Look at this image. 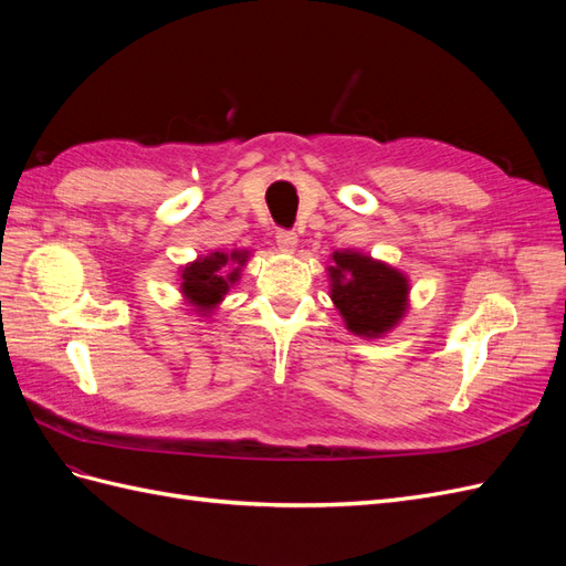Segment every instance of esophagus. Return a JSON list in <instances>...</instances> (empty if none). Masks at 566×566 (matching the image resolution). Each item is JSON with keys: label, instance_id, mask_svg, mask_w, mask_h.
I'll return each mask as SVG.
<instances>
[{"label": "esophagus", "instance_id": "1", "mask_svg": "<svg viewBox=\"0 0 566 566\" xmlns=\"http://www.w3.org/2000/svg\"><path fill=\"white\" fill-rule=\"evenodd\" d=\"M276 243H279V248L283 250V252H295L297 250V243H300V238H297V233H293V231H279L276 233Z\"/></svg>", "mask_w": 566, "mask_h": 566}]
</instances>
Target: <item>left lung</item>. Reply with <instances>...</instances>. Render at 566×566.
<instances>
[{
  "label": "left lung",
  "instance_id": "left-lung-1",
  "mask_svg": "<svg viewBox=\"0 0 566 566\" xmlns=\"http://www.w3.org/2000/svg\"><path fill=\"white\" fill-rule=\"evenodd\" d=\"M331 260V300L347 331L378 339L397 328L408 312L406 273L358 250H337Z\"/></svg>",
  "mask_w": 566,
  "mask_h": 566
}]
</instances>
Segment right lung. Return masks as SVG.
<instances>
[{"label":"right lung","mask_w":566,"mask_h":566,"mask_svg":"<svg viewBox=\"0 0 566 566\" xmlns=\"http://www.w3.org/2000/svg\"><path fill=\"white\" fill-rule=\"evenodd\" d=\"M250 260V250L210 252L181 266V295L202 318H210L224 302L229 290L241 281V271Z\"/></svg>","instance_id":"obj_1"}]
</instances>
